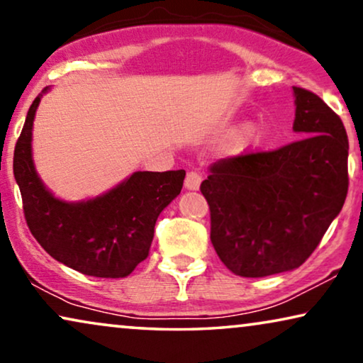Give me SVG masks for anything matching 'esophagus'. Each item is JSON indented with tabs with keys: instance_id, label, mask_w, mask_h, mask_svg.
Segmentation results:
<instances>
[{
	"instance_id": "obj_1",
	"label": "esophagus",
	"mask_w": 363,
	"mask_h": 363,
	"mask_svg": "<svg viewBox=\"0 0 363 363\" xmlns=\"http://www.w3.org/2000/svg\"><path fill=\"white\" fill-rule=\"evenodd\" d=\"M202 182V174L197 171H189L186 176V187L191 189V191H197L199 186Z\"/></svg>"
}]
</instances>
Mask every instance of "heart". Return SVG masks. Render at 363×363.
<instances>
[{"label": "heart", "instance_id": "obj_1", "mask_svg": "<svg viewBox=\"0 0 363 363\" xmlns=\"http://www.w3.org/2000/svg\"><path fill=\"white\" fill-rule=\"evenodd\" d=\"M247 128H248V125H240L237 130H235V136H240L242 135V133H245L247 131ZM253 138L255 140H263L264 138V130L263 128H257L253 131Z\"/></svg>", "mask_w": 363, "mask_h": 363}]
</instances>
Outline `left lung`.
Wrapping results in <instances>:
<instances>
[{
    "label": "left lung",
    "instance_id": "1",
    "mask_svg": "<svg viewBox=\"0 0 363 363\" xmlns=\"http://www.w3.org/2000/svg\"><path fill=\"white\" fill-rule=\"evenodd\" d=\"M293 90V130L304 138L220 160L201 184L211 208L212 245L237 277L263 278L301 267L349 191L344 123L320 96L301 86Z\"/></svg>",
    "mask_w": 363,
    "mask_h": 363
}]
</instances>
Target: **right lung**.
Returning a JSON list of instances; mask_svg holds the SVG:
<instances>
[{
	"label": "right lung",
	"instance_id": "right-lung-1",
	"mask_svg": "<svg viewBox=\"0 0 363 363\" xmlns=\"http://www.w3.org/2000/svg\"><path fill=\"white\" fill-rule=\"evenodd\" d=\"M43 94L30 105L13 160L29 230L50 257L75 272L128 277L150 255L157 216L181 194L186 171H138L94 201H59L40 182L30 157L33 121Z\"/></svg>",
	"mask_w": 363,
	"mask_h": 363
}]
</instances>
